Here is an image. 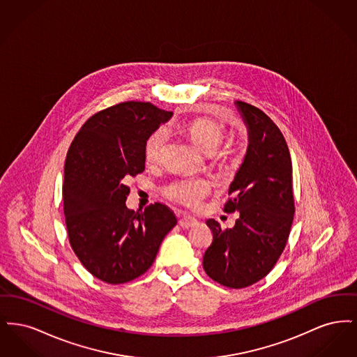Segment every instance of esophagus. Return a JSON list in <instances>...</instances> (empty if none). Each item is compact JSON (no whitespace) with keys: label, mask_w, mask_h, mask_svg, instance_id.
I'll return each mask as SVG.
<instances>
[{"label":"esophagus","mask_w":357,"mask_h":357,"mask_svg":"<svg viewBox=\"0 0 357 357\" xmlns=\"http://www.w3.org/2000/svg\"><path fill=\"white\" fill-rule=\"evenodd\" d=\"M179 226H182L183 229H188V227H192V226H195L198 221L194 218V217H191V215H187V214H183L181 218H179Z\"/></svg>","instance_id":"1"}]
</instances>
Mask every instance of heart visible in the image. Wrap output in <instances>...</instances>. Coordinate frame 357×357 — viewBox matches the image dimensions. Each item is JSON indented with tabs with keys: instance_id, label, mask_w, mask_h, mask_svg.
<instances>
[{
	"instance_id": "obj_1",
	"label": "heart",
	"mask_w": 357,
	"mask_h": 357,
	"mask_svg": "<svg viewBox=\"0 0 357 357\" xmlns=\"http://www.w3.org/2000/svg\"><path fill=\"white\" fill-rule=\"evenodd\" d=\"M183 134L190 139V142L198 147L204 153H211L214 163L222 169H227L236 158V153L231 147L226 146L220 149L223 140L226 139V128L217 120L210 118H195L187 121L182 127ZM167 143V131L165 128L156 130L146 142L144 153L150 163H155L160 159ZM214 182L211 179L198 178V179H181L172 182L166 187V195L187 207H197L206 198Z\"/></svg>"
}]
</instances>
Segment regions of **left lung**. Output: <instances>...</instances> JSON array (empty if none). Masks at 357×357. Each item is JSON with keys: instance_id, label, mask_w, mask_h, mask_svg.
Listing matches in <instances>:
<instances>
[{"instance_id": "8db88e82", "label": "left lung", "mask_w": 357, "mask_h": 357, "mask_svg": "<svg viewBox=\"0 0 357 357\" xmlns=\"http://www.w3.org/2000/svg\"><path fill=\"white\" fill-rule=\"evenodd\" d=\"M248 128L249 146L234 181L226 213L238 211L234 227L206 225L213 242L204 255L210 278L227 288L250 287L271 272L288 241L294 199L288 144L273 120L248 102H236Z\"/></svg>"}]
</instances>
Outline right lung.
Here are the masks:
<instances>
[{
	"instance_id": "add662e5",
	"label": "right lung",
	"mask_w": 357,
	"mask_h": 357,
	"mask_svg": "<svg viewBox=\"0 0 357 357\" xmlns=\"http://www.w3.org/2000/svg\"><path fill=\"white\" fill-rule=\"evenodd\" d=\"M172 112L124 102L85 121L69 147L63 201L69 243L85 269L118 285L147 272L176 225L167 206H126L130 176L144 171L146 142Z\"/></svg>"
}]
</instances>
